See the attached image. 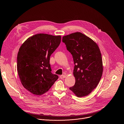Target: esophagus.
Returning <instances> with one entry per match:
<instances>
[{
    "instance_id": "esophagus-1",
    "label": "esophagus",
    "mask_w": 124,
    "mask_h": 124,
    "mask_svg": "<svg viewBox=\"0 0 124 124\" xmlns=\"http://www.w3.org/2000/svg\"><path fill=\"white\" fill-rule=\"evenodd\" d=\"M66 77V76L65 75H61L60 76V78H61V79H63V78H64Z\"/></svg>"
}]
</instances>
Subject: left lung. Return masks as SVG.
<instances>
[{
  "mask_svg": "<svg viewBox=\"0 0 124 124\" xmlns=\"http://www.w3.org/2000/svg\"><path fill=\"white\" fill-rule=\"evenodd\" d=\"M62 41L72 54L75 65L73 73L76 82L69 89L78 97L87 96L96 87L102 75L100 48L93 39L79 32L63 36Z\"/></svg>",
  "mask_w": 124,
  "mask_h": 124,
  "instance_id": "1",
  "label": "left lung"
}]
</instances>
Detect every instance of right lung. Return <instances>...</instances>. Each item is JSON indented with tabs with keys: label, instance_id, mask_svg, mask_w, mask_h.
<instances>
[{
	"label": "right lung",
	"instance_id": "obj_1",
	"mask_svg": "<svg viewBox=\"0 0 124 124\" xmlns=\"http://www.w3.org/2000/svg\"><path fill=\"white\" fill-rule=\"evenodd\" d=\"M61 39L60 35L37 34L27 39L19 49L18 74L24 88L33 94L47 92L59 78L51 72L50 58Z\"/></svg>",
	"mask_w": 124,
	"mask_h": 124
}]
</instances>
